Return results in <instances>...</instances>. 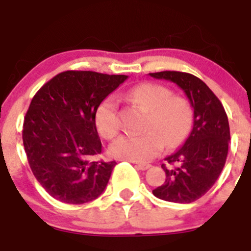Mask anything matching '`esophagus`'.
Segmentation results:
<instances>
[{
  "label": "esophagus",
  "mask_w": 251,
  "mask_h": 251,
  "mask_svg": "<svg viewBox=\"0 0 251 251\" xmlns=\"http://www.w3.org/2000/svg\"><path fill=\"white\" fill-rule=\"evenodd\" d=\"M135 168L138 170H140V171H145V170H148L151 168V165L150 164H142V163H135Z\"/></svg>",
  "instance_id": "obj_1"
}]
</instances>
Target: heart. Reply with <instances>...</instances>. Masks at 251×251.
Returning <instances> with one entry per match:
<instances>
[{
	"label": "heart",
	"mask_w": 251,
	"mask_h": 251,
	"mask_svg": "<svg viewBox=\"0 0 251 251\" xmlns=\"http://www.w3.org/2000/svg\"><path fill=\"white\" fill-rule=\"evenodd\" d=\"M126 99L149 111L144 133L120 135L111 145V153L118 159L145 163L160 153L165 146L178 145L188 134L192 124L190 103L174 97L168 87L145 82L131 88ZM97 129L103 138L111 139L120 128L118 102L113 97L100 102L94 116Z\"/></svg>",
	"instance_id": "obj_1"
}]
</instances>
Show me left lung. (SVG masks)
Wrapping results in <instances>:
<instances>
[{"instance_id": "obj_1", "label": "left lung", "mask_w": 251, "mask_h": 251, "mask_svg": "<svg viewBox=\"0 0 251 251\" xmlns=\"http://www.w3.org/2000/svg\"><path fill=\"white\" fill-rule=\"evenodd\" d=\"M150 76L176 83L194 108L189 137L180 149L165 158L177 166L168 169L163 164L166 179L152 194L166 201L191 203L212 188L224 168L230 142L226 113L214 92L192 74L165 71L150 73Z\"/></svg>"}]
</instances>
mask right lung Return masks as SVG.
Here are the masks:
<instances>
[{"instance_id":"add662e5","label":"right lung","mask_w":251,"mask_h":251,"mask_svg":"<svg viewBox=\"0 0 251 251\" xmlns=\"http://www.w3.org/2000/svg\"><path fill=\"white\" fill-rule=\"evenodd\" d=\"M127 75L89 71L57 74L37 91L25 117L22 139L42 188L67 204L94 201L106 189L116 162H91L101 153L94 116Z\"/></svg>"}]
</instances>
